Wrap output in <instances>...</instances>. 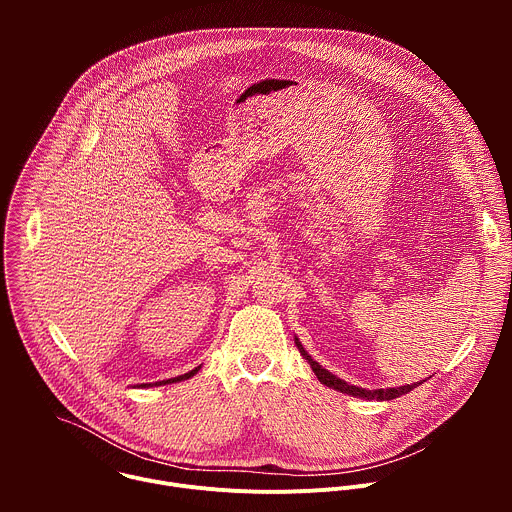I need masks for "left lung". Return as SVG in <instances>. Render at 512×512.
<instances>
[{
	"instance_id": "obj_1",
	"label": "left lung",
	"mask_w": 512,
	"mask_h": 512,
	"mask_svg": "<svg viewBox=\"0 0 512 512\" xmlns=\"http://www.w3.org/2000/svg\"><path fill=\"white\" fill-rule=\"evenodd\" d=\"M296 344H298V348H300V352L304 354V358L310 362V367H312V371L316 373V377H318V381L320 383H324L326 387H332V389H336V391H340V393H346V395H352V397H360V399H377V401H389V399H397V397H401V395H405V393H409V391H413L415 387H419L421 383H413V385H403V387H397V389H377V391H369V389H360V387H354V385H348L346 381H342V379H338V377H334L332 373H328L326 369H322L320 364L304 350V346L296 340Z\"/></svg>"
}]
</instances>
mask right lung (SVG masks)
<instances>
[{"mask_svg":"<svg viewBox=\"0 0 512 512\" xmlns=\"http://www.w3.org/2000/svg\"><path fill=\"white\" fill-rule=\"evenodd\" d=\"M200 369V367H198ZM198 369H194V371H190V373H186V375H182V377H176V379H168V381H162L164 385L166 383H174V381H184V379H190V377H194L196 373H198ZM162 383H156V385H162ZM141 387H150V385H141Z\"/></svg>","mask_w":512,"mask_h":512,"instance_id":"right-lung-1","label":"right lung"}]
</instances>
